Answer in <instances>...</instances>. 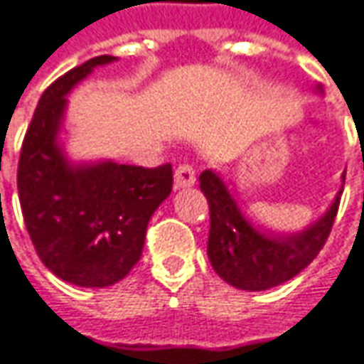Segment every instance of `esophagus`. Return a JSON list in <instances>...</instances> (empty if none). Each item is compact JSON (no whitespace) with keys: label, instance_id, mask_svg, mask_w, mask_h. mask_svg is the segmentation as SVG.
Wrapping results in <instances>:
<instances>
[{"label":"esophagus","instance_id":"1","mask_svg":"<svg viewBox=\"0 0 364 364\" xmlns=\"http://www.w3.org/2000/svg\"><path fill=\"white\" fill-rule=\"evenodd\" d=\"M194 182H196V173L192 170V166L182 164V166L176 168V172H173V188L176 191L191 188V186H194Z\"/></svg>","mask_w":364,"mask_h":364}]
</instances>
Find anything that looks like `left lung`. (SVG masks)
<instances>
[{
    "label": "left lung",
    "mask_w": 364,
    "mask_h": 364,
    "mask_svg": "<svg viewBox=\"0 0 364 364\" xmlns=\"http://www.w3.org/2000/svg\"><path fill=\"white\" fill-rule=\"evenodd\" d=\"M321 94V87H316ZM342 173V182H344ZM200 191L209 200L210 231L207 254L215 272L235 289L266 291L297 277L323 247L334 219L340 194L314 223L299 231H277L252 223L240 207L235 192L229 191L223 176L213 170L200 173Z\"/></svg>",
    "instance_id": "8db88e82"
}]
</instances>
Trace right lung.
<instances>
[{"mask_svg": "<svg viewBox=\"0 0 364 364\" xmlns=\"http://www.w3.org/2000/svg\"><path fill=\"white\" fill-rule=\"evenodd\" d=\"M114 61L94 57L46 87L18 164L20 207L38 258L61 281L87 289L110 287L131 272L151 215L172 192L170 164L73 161L65 151L67 96L96 67Z\"/></svg>", "mask_w": 364, "mask_h": 364, "instance_id": "obj_1", "label": "right lung"}]
</instances>
